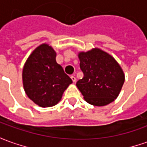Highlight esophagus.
Wrapping results in <instances>:
<instances>
[{
	"label": "esophagus",
	"instance_id": "obj_1",
	"mask_svg": "<svg viewBox=\"0 0 147 147\" xmlns=\"http://www.w3.org/2000/svg\"><path fill=\"white\" fill-rule=\"evenodd\" d=\"M70 78H71V79H72V81H73V82H76V78H75V76L72 75V76H71Z\"/></svg>",
	"mask_w": 147,
	"mask_h": 147
}]
</instances>
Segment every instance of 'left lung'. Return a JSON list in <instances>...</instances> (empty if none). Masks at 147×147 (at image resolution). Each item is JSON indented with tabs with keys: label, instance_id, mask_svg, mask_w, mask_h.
Masks as SVG:
<instances>
[{
	"label": "left lung",
	"instance_id": "1",
	"mask_svg": "<svg viewBox=\"0 0 147 147\" xmlns=\"http://www.w3.org/2000/svg\"><path fill=\"white\" fill-rule=\"evenodd\" d=\"M83 78L76 86L85 100L96 106L110 104L118 97L124 82V74L114 57L95 48L78 54Z\"/></svg>",
	"mask_w": 147,
	"mask_h": 147
}]
</instances>
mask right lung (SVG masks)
<instances>
[{
    "instance_id": "right-lung-1",
    "label": "right lung",
    "mask_w": 147,
    "mask_h": 147,
    "mask_svg": "<svg viewBox=\"0 0 147 147\" xmlns=\"http://www.w3.org/2000/svg\"><path fill=\"white\" fill-rule=\"evenodd\" d=\"M55 57L54 49L44 43L32 52L24 66V91L28 98L41 107L55 105L73 82Z\"/></svg>"
}]
</instances>
